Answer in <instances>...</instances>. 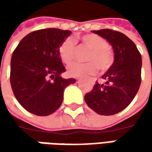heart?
Returning a JSON list of instances; mask_svg holds the SVG:
<instances>
[{
	"instance_id": "obj_1",
	"label": "heart",
	"mask_w": 152,
	"mask_h": 152,
	"mask_svg": "<svg viewBox=\"0 0 152 152\" xmlns=\"http://www.w3.org/2000/svg\"><path fill=\"white\" fill-rule=\"evenodd\" d=\"M83 45L90 49L86 56L85 63L73 62L67 67V73L71 77H82L96 72L97 66L106 71L113 63V54L108 48L107 41L96 34H86L80 37ZM75 50L74 41L71 38L66 39L60 45L58 53L60 58L65 64H69L73 61Z\"/></svg>"
}]
</instances>
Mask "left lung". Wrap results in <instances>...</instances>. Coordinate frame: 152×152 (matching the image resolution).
<instances>
[{"label":"left lung","mask_w":152,"mask_h":152,"mask_svg":"<svg viewBox=\"0 0 152 152\" xmlns=\"http://www.w3.org/2000/svg\"><path fill=\"white\" fill-rule=\"evenodd\" d=\"M107 39L114 51L113 65L85 96L90 107L100 115H114L125 109L136 96L141 82L142 59L135 44L125 34L112 29L93 30Z\"/></svg>","instance_id":"obj_1"}]
</instances>
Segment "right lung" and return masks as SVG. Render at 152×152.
Masks as SVG:
<instances>
[{
  "label": "right lung",
  "instance_id": "right-lung-1",
  "mask_svg": "<svg viewBox=\"0 0 152 152\" xmlns=\"http://www.w3.org/2000/svg\"><path fill=\"white\" fill-rule=\"evenodd\" d=\"M70 30L44 28L29 33L16 47L11 59L10 82L16 99L28 112L48 116L60 107L63 92L74 79L66 71L58 49Z\"/></svg>",
  "mask_w": 152,
  "mask_h": 152
}]
</instances>
